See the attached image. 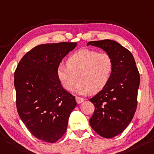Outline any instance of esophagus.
<instances>
[{
	"mask_svg": "<svg viewBox=\"0 0 154 154\" xmlns=\"http://www.w3.org/2000/svg\"><path fill=\"white\" fill-rule=\"evenodd\" d=\"M75 99H76V101H77V103L78 104L82 103V102L84 101V99L82 98V97H75Z\"/></svg>",
	"mask_w": 154,
	"mask_h": 154,
	"instance_id": "esophagus-1",
	"label": "esophagus"
}]
</instances>
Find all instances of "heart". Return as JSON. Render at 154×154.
<instances>
[{
    "mask_svg": "<svg viewBox=\"0 0 154 154\" xmlns=\"http://www.w3.org/2000/svg\"><path fill=\"white\" fill-rule=\"evenodd\" d=\"M114 64L108 53L83 48L68 57L66 65L61 64L56 70V75L61 86L66 91H71L77 80L76 91L79 94L98 93L110 81Z\"/></svg>",
    "mask_w": 154,
    "mask_h": 154,
    "instance_id": "heart-1",
    "label": "heart"
}]
</instances>
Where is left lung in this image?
Wrapping results in <instances>:
<instances>
[{"mask_svg":"<svg viewBox=\"0 0 154 154\" xmlns=\"http://www.w3.org/2000/svg\"><path fill=\"white\" fill-rule=\"evenodd\" d=\"M89 45L103 49L114 60L110 81L89 99L95 108L90 126L102 137L111 138L123 132L132 120L137 108L140 75L130 51L116 41H91Z\"/></svg>","mask_w":154,"mask_h":154,"instance_id":"8db88e82","label":"left lung"}]
</instances>
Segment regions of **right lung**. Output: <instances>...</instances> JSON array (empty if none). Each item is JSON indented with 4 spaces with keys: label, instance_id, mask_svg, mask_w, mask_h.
<instances>
[{
    "label": "right lung",
    "instance_id": "1",
    "mask_svg": "<svg viewBox=\"0 0 154 154\" xmlns=\"http://www.w3.org/2000/svg\"><path fill=\"white\" fill-rule=\"evenodd\" d=\"M77 42L45 44L24 55L14 72L17 111L33 136L57 142L67 130L77 102L61 86L56 70Z\"/></svg>",
    "mask_w": 154,
    "mask_h": 154
}]
</instances>
